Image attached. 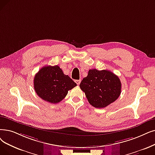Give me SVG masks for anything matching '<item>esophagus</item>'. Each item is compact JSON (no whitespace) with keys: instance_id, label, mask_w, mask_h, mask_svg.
<instances>
[{"instance_id":"1","label":"esophagus","mask_w":155,"mask_h":155,"mask_svg":"<svg viewBox=\"0 0 155 155\" xmlns=\"http://www.w3.org/2000/svg\"><path fill=\"white\" fill-rule=\"evenodd\" d=\"M80 81H81V80H75V82L78 85L80 84Z\"/></svg>"}]
</instances>
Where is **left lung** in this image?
I'll use <instances>...</instances> for the list:
<instances>
[{"instance_id":"1","label":"left lung","mask_w":155,"mask_h":155,"mask_svg":"<svg viewBox=\"0 0 155 155\" xmlns=\"http://www.w3.org/2000/svg\"><path fill=\"white\" fill-rule=\"evenodd\" d=\"M122 84L120 78L110 71L89 70L88 75L80 84L89 103L96 108H103L118 98Z\"/></svg>"}]
</instances>
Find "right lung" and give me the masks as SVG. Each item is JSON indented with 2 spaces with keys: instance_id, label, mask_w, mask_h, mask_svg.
<instances>
[{
  "instance_id": "add662e5",
  "label": "right lung",
  "mask_w": 155,
  "mask_h": 155,
  "mask_svg": "<svg viewBox=\"0 0 155 155\" xmlns=\"http://www.w3.org/2000/svg\"><path fill=\"white\" fill-rule=\"evenodd\" d=\"M33 82L37 95L52 104L61 101L68 91L77 86V84L68 75H64L58 65L43 67L35 75Z\"/></svg>"
}]
</instances>
